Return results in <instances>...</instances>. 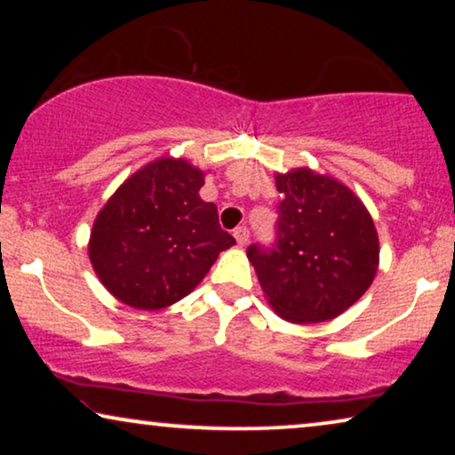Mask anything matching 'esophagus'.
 <instances>
[{"mask_svg":"<svg viewBox=\"0 0 455 455\" xmlns=\"http://www.w3.org/2000/svg\"><path fill=\"white\" fill-rule=\"evenodd\" d=\"M234 238H235V242H238L240 246H244L246 242H248V238H251V232H248L246 226H240V228L234 229Z\"/></svg>","mask_w":455,"mask_h":455,"instance_id":"obj_1","label":"esophagus"}]
</instances>
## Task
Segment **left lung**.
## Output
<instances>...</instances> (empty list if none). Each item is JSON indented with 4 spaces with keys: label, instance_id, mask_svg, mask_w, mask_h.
<instances>
[{
    "label": "left lung",
    "instance_id": "1",
    "mask_svg": "<svg viewBox=\"0 0 455 455\" xmlns=\"http://www.w3.org/2000/svg\"><path fill=\"white\" fill-rule=\"evenodd\" d=\"M275 238L251 244L260 288L291 323H321L350 308L369 290L379 238L369 211L338 180L307 170L275 176Z\"/></svg>",
    "mask_w": 455,
    "mask_h": 455
}]
</instances>
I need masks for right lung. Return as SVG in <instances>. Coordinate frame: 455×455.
I'll return each mask as SVG.
<instances>
[{
    "label": "right lung",
    "mask_w": 455,
    "mask_h": 455,
    "mask_svg": "<svg viewBox=\"0 0 455 455\" xmlns=\"http://www.w3.org/2000/svg\"><path fill=\"white\" fill-rule=\"evenodd\" d=\"M203 172L159 159L128 178L97 215L89 257L117 300L157 310L190 294L235 240L198 190Z\"/></svg>",
    "instance_id": "1"
}]
</instances>
